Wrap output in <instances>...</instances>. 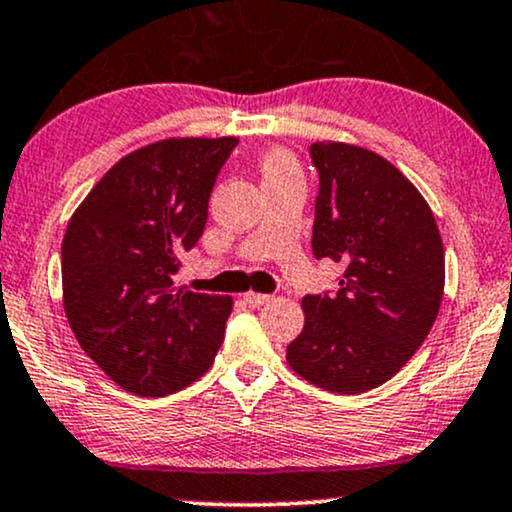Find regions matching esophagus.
<instances>
[{
    "mask_svg": "<svg viewBox=\"0 0 512 512\" xmlns=\"http://www.w3.org/2000/svg\"><path fill=\"white\" fill-rule=\"evenodd\" d=\"M243 298H245V303H248L250 307H262V305L272 303V295H267V293H255V291H250V293H245Z\"/></svg>",
    "mask_w": 512,
    "mask_h": 512,
    "instance_id": "esophagus-1",
    "label": "esophagus"
}]
</instances>
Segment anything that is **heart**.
I'll return each instance as SVG.
<instances>
[{"mask_svg": "<svg viewBox=\"0 0 512 512\" xmlns=\"http://www.w3.org/2000/svg\"><path fill=\"white\" fill-rule=\"evenodd\" d=\"M283 171H295V164L288 152L283 150H272L267 152L262 159V174L264 176H274V174H283Z\"/></svg>", "mask_w": 512, "mask_h": 512, "instance_id": "heart-1", "label": "heart"}]
</instances>
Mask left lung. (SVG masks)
I'll list each match as a JSON object with an SVG mask.
<instances>
[{
    "label": "left lung",
    "instance_id": "1",
    "mask_svg": "<svg viewBox=\"0 0 512 512\" xmlns=\"http://www.w3.org/2000/svg\"><path fill=\"white\" fill-rule=\"evenodd\" d=\"M312 252L341 262L331 295H305V326L286 360L331 393L355 396L389 381L439 315L446 260L420 190L377 152L322 140Z\"/></svg>",
    "mask_w": 512,
    "mask_h": 512
}]
</instances>
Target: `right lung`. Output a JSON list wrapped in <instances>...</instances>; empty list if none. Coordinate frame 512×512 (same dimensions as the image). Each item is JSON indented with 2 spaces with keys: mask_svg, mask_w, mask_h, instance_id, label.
Here are the masks:
<instances>
[{
  "mask_svg": "<svg viewBox=\"0 0 512 512\" xmlns=\"http://www.w3.org/2000/svg\"><path fill=\"white\" fill-rule=\"evenodd\" d=\"M238 138H166L121 157L80 202L61 243L64 312L80 348L123 391L162 398L207 372L229 295L176 286Z\"/></svg>",
  "mask_w": 512,
  "mask_h": 512,
  "instance_id": "add662e5",
  "label": "right lung"
}]
</instances>
